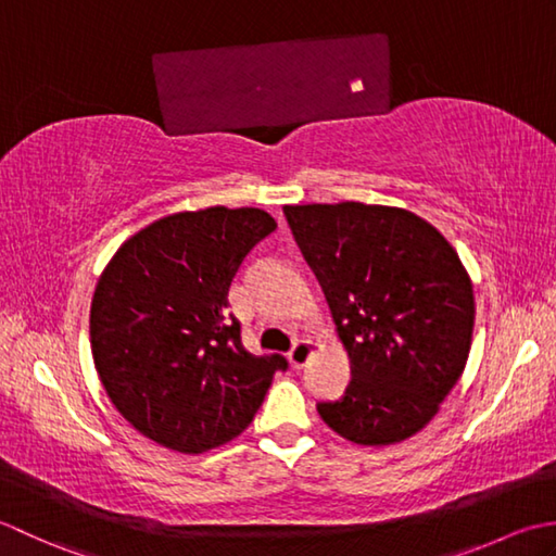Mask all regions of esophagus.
<instances>
[{"instance_id":"1","label":"esophagus","mask_w":556,"mask_h":556,"mask_svg":"<svg viewBox=\"0 0 556 556\" xmlns=\"http://www.w3.org/2000/svg\"><path fill=\"white\" fill-rule=\"evenodd\" d=\"M314 343L312 341H298L292 345V350H290V355H288V359H290V365L294 367V369H302L304 365H307L309 362V357L314 355Z\"/></svg>"}]
</instances>
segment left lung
<instances>
[{
	"label": "left lung",
	"mask_w": 556,
	"mask_h": 556,
	"mask_svg": "<svg viewBox=\"0 0 556 556\" xmlns=\"http://www.w3.org/2000/svg\"><path fill=\"white\" fill-rule=\"evenodd\" d=\"M350 357L321 420L362 446L420 432L470 355L475 298L456 249L420 215L359 201L286 206Z\"/></svg>",
	"instance_id": "left-lung-1"
}]
</instances>
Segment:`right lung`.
Segmentation results:
<instances>
[{"mask_svg": "<svg viewBox=\"0 0 556 556\" xmlns=\"http://www.w3.org/2000/svg\"><path fill=\"white\" fill-rule=\"evenodd\" d=\"M278 228L262 208L211 206L146 225L90 302V350L112 405L179 453L228 444L254 420L282 355H252L228 314L244 256Z\"/></svg>", "mask_w": 556, "mask_h": 556, "instance_id": "right-lung-1", "label": "right lung"}]
</instances>
